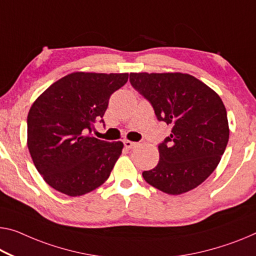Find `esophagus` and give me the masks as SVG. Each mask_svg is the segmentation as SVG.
<instances>
[{
  "label": "esophagus",
  "mask_w": 256,
  "mask_h": 256,
  "mask_svg": "<svg viewBox=\"0 0 256 256\" xmlns=\"http://www.w3.org/2000/svg\"><path fill=\"white\" fill-rule=\"evenodd\" d=\"M124 146L127 148H134L137 146V144H138V143H136V142H132V140H126L124 142Z\"/></svg>",
  "instance_id": "1"
}]
</instances>
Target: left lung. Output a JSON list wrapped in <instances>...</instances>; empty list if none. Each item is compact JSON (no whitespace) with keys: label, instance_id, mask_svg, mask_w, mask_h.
I'll list each match as a JSON object with an SVG mask.
<instances>
[{"label":"left lung","instance_id":"8db88e82","mask_svg":"<svg viewBox=\"0 0 256 256\" xmlns=\"http://www.w3.org/2000/svg\"><path fill=\"white\" fill-rule=\"evenodd\" d=\"M130 84L152 104L172 134L158 146L159 162L143 172L150 186L182 194L200 186L218 167L229 140L223 102L213 89L186 73H130Z\"/></svg>","mask_w":256,"mask_h":256}]
</instances>
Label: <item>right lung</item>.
I'll list each match as a JSON object with an SVG mask.
<instances>
[{"instance_id":"add662e5","label":"right lung","mask_w":256,"mask_h":256,"mask_svg":"<svg viewBox=\"0 0 256 256\" xmlns=\"http://www.w3.org/2000/svg\"><path fill=\"white\" fill-rule=\"evenodd\" d=\"M127 81L128 73L73 72L51 84L30 106L27 146L34 166L54 190L78 196L108 178L124 143L98 140L90 132L103 118L112 94Z\"/></svg>"}]
</instances>
